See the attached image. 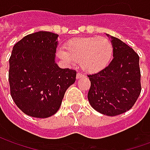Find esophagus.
I'll return each instance as SVG.
<instances>
[{
	"label": "esophagus",
	"instance_id": "34e87169",
	"mask_svg": "<svg viewBox=\"0 0 150 150\" xmlns=\"http://www.w3.org/2000/svg\"><path fill=\"white\" fill-rule=\"evenodd\" d=\"M84 75L81 74V73H77V75H76V79H80L82 77H83Z\"/></svg>",
	"mask_w": 150,
	"mask_h": 150
}]
</instances>
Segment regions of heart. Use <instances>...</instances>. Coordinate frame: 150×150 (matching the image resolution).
<instances>
[{
    "instance_id": "obj_1",
    "label": "heart",
    "mask_w": 150,
    "mask_h": 150,
    "mask_svg": "<svg viewBox=\"0 0 150 150\" xmlns=\"http://www.w3.org/2000/svg\"><path fill=\"white\" fill-rule=\"evenodd\" d=\"M57 55L63 62L79 63L84 71L94 74L106 68L113 55L112 43L106 38L83 37L69 41Z\"/></svg>"
}]
</instances>
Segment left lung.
<instances>
[{"instance_id":"obj_1","label":"left lung","mask_w":150,"mask_h":150,"mask_svg":"<svg viewBox=\"0 0 150 150\" xmlns=\"http://www.w3.org/2000/svg\"><path fill=\"white\" fill-rule=\"evenodd\" d=\"M113 46V59L106 68L88 75L91 87L88 101L95 110L106 116H117L129 111L141 91L139 56L117 38L109 36Z\"/></svg>"}]
</instances>
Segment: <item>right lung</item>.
Here are the masks:
<instances>
[{
	"label": "right lung",
	"mask_w": 150,
	"mask_h": 150,
	"mask_svg": "<svg viewBox=\"0 0 150 150\" xmlns=\"http://www.w3.org/2000/svg\"><path fill=\"white\" fill-rule=\"evenodd\" d=\"M59 35L39 31L24 37L13 46L9 58L10 94L28 116L47 118L55 114L67 89L75 81V70L55 63Z\"/></svg>",
	"instance_id": "right-lung-1"
}]
</instances>
